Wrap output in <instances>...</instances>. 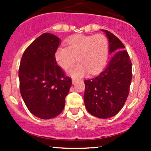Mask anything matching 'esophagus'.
Masks as SVG:
<instances>
[{"label":"esophagus","mask_w":151,"mask_h":151,"mask_svg":"<svg viewBox=\"0 0 151 151\" xmlns=\"http://www.w3.org/2000/svg\"><path fill=\"white\" fill-rule=\"evenodd\" d=\"M77 82V80L75 78H72V83L73 84H74V83H76Z\"/></svg>","instance_id":"obj_1"}]
</instances>
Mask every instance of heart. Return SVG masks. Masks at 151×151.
Here are the masks:
<instances>
[{"label":"heart","instance_id":"obj_1","mask_svg":"<svg viewBox=\"0 0 151 151\" xmlns=\"http://www.w3.org/2000/svg\"><path fill=\"white\" fill-rule=\"evenodd\" d=\"M66 46L56 49L55 58L61 68L68 69L77 58L80 63L68 71L72 77H81L88 71L95 74L104 68L109 52L107 39L104 35H77L67 40Z\"/></svg>","mask_w":151,"mask_h":151}]
</instances>
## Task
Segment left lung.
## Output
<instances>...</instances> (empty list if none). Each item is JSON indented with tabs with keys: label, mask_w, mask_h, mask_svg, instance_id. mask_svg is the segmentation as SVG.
<instances>
[{
	"label": "left lung",
	"mask_w": 151,
	"mask_h": 151,
	"mask_svg": "<svg viewBox=\"0 0 151 151\" xmlns=\"http://www.w3.org/2000/svg\"><path fill=\"white\" fill-rule=\"evenodd\" d=\"M104 32L109 42V63L97 77L85 80L84 102L89 113L109 118L121 111L129 93L132 78V62L125 47L109 31Z\"/></svg>",
	"instance_id": "8db88e82"
}]
</instances>
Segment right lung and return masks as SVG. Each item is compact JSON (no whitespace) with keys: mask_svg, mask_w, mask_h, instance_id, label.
Listing matches in <instances>:
<instances>
[{"mask_svg":"<svg viewBox=\"0 0 151 151\" xmlns=\"http://www.w3.org/2000/svg\"><path fill=\"white\" fill-rule=\"evenodd\" d=\"M60 39L49 33L33 41L22 55L19 68L20 93L35 116L50 119L63 111L71 85L55 58Z\"/></svg>","mask_w":151,"mask_h":151,"instance_id":"add662e5","label":"right lung"}]
</instances>
